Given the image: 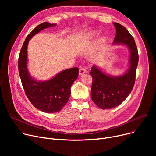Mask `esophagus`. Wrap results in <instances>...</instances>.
Segmentation results:
<instances>
[{"label":"esophagus","instance_id":"esophagus-1","mask_svg":"<svg viewBox=\"0 0 156 156\" xmlns=\"http://www.w3.org/2000/svg\"><path fill=\"white\" fill-rule=\"evenodd\" d=\"M85 73H86V69L83 68H81L79 70V75H82Z\"/></svg>","mask_w":156,"mask_h":156}]
</instances>
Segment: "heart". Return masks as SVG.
<instances>
[{"mask_svg":"<svg viewBox=\"0 0 156 156\" xmlns=\"http://www.w3.org/2000/svg\"><path fill=\"white\" fill-rule=\"evenodd\" d=\"M94 34H95V33L94 32H92L91 34H90L88 36H87V39H89V38H92L94 35Z\"/></svg>","mask_w":156,"mask_h":156,"instance_id":"heart-1","label":"heart"}]
</instances>
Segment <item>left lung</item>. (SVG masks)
<instances>
[{"mask_svg":"<svg viewBox=\"0 0 156 156\" xmlns=\"http://www.w3.org/2000/svg\"><path fill=\"white\" fill-rule=\"evenodd\" d=\"M113 24L116 30L113 44L128 46L129 66L123 75L112 76L106 75L93 65L90 72L93 80L91 97L94 102L102 109L117 107L128 97L135 84L138 62V53L133 37L121 24L118 23H113Z\"/></svg>","mask_w":156,"mask_h":156,"instance_id":"left-lung-1","label":"left lung"}]
</instances>
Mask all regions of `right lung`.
I'll return each mask as SVG.
<instances>
[{"mask_svg": "<svg viewBox=\"0 0 156 156\" xmlns=\"http://www.w3.org/2000/svg\"><path fill=\"white\" fill-rule=\"evenodd\" d=\"M56 24L44 22L39 24L27 36L18 59V69L21 83L29 101L37 109L47 113L60 111L69 99L71 87L78 76L79 69L63 70L47 81H37L27 69V48L29 40L42 30Z\"/></svg>", "mask_w": 156, "mask_h": 156, "instance_id": "right-lung-1", "label": "right lung"}]
</instances>
